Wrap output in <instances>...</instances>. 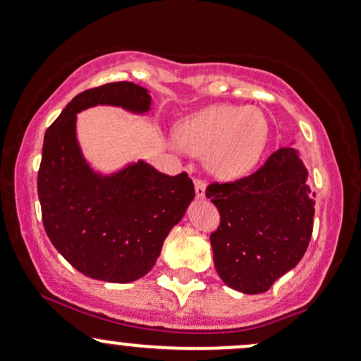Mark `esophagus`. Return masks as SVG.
<instances>
[{
  "mask_svg": "<svg viewBox=\"0 0 361 361\" xmlns=\"http://www.w3.org/2000/svg\"><path fill=\"white\" fill-rule=\"evenodd\" d=\"M194 190L197 197H204L206 195V182L202 179H194Z\"/></svg>",
  "mask_w": 361,
  "mask_h": 361,
  "instance_id": "obj_1",
  "label": "esophagus"
}]
</instances>
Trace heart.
<instances>
[{"instance_id": "1", "label": "heart", "mask_w": 361, "mask_h": 361, "mask_svg": "<svg viewBox=\"0 0 361 361\" xmlns=\"http://www.w3.org/2000/svg\"><path fill=\"white\" fill-rule=\"evenodd\" d=\"M268 122L256 109L214 105L185 118L177 128L180 149L204 155L209 171L226 179L244 176L259 162Z\"/></svg>"}]
</instances>
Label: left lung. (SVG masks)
<instances>
[{"mask_svg":"<svg viewBox=\"0 0 361 361\" xmlns=\"http://www.w3.org/2000/svg\"><path fill=\"white\" fill-rule=\"evenodd\" d=\"M306 180L296 150L283 147L251 176L207 185L206 197L221 216L211 234L214 266L229 288L259 295L301 261L314 217Z\"/></svg>","mask_w":361,"mask_h":361,"instance_id":"8db88e82","label":"left lung"}]
</instances>
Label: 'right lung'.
Returning <instances> with one entry per match:
<instances>
[{
	"instance_id": "1",
	"label": "right lung",
	"mask_w": 361,
	"mask_h": 361,
	"mask_svg": "<svg viewBox=\"0 0 361 361\" xmlns=\"http://www.w3.org/2000/svg\"><path fill=\"white\" fill-rule=\"evenodd\" d=\"M117 105L147 112L150 95L132 82L88 88L44 132L38 171L42 221L75 269L106 283H130L152 269L169 231L194 199L185 172L166 176L145 162L102 177L83 160L75 135L80 110Z\"/></svg>"
}]
</instances>
